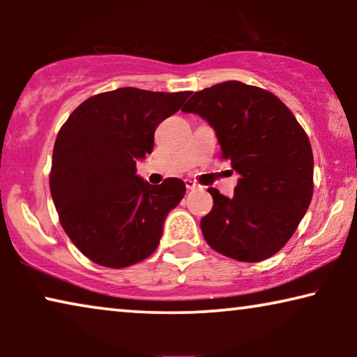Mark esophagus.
Returning a JSON list of instances; mask_svg holds the SVG:
<instances>
[{
  "label": "esophagus",
  "instance_id": "esophagus-1",
  "mask_svg": "<svg viewBox=\"0 0 357 357\" xmlns=\"http://www.w3.org/2000/svg\"><path fill=\"white\" fill-rule=\"evenodd\" d=\"M185 187H187L188 190H195V188L198 187V185L195 183L193 180H190V178H185Z\"/></svg>",
  "mask_w": 357,
  "mask_h": 357
}]
</instances>
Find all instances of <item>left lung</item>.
I'll return each mask as SVG.
<instances>
[{"label": "left lung", "mask_w": 357, "mask_h": 357, "mask_svg": "<svg viewBox=\"0 0 357 357\" xmlns=\"http://www.w3.org/2000/svg\"><path fill=\"white\" fill-rule=\"evenodd\" d=\"M216 131L221 159L241 175L234 197L208 188L213 209L202 219L208 245L238 261L280 252L314 193V154L292 112L270 91L226 81L195 92L182 109Z\"/></svg>", "instance_id": "8db88e82"}]
</instances>
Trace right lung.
Masks as SVG:
<instances>
[{
    "label": "right lung",
    "instance_id": "add662e5",
    "mask_svg": "<svg viewBox=\"0 0 357 357\" xmlns=\"http://www.w3.org/2000/svg\"><path fill=\"white\" fill-rule=\"evenodd\" d=\"M185 92L120 87L82 102L58 131L50 192L61 227L82 255L107 268L148 258L185 195L180 178L149 185L136 160L153 153L154 131L180 110Z\"/></svg>",
    "mask_w": 357,
    "mask_h": 357
}]
</instances>
